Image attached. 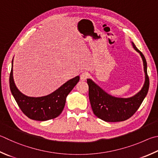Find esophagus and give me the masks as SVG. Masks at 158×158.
Here are the masks:
<instances>
[{
  "label": "esophagus",
  "instance_id": "esophagus-1",
  "mask_svg": "<svg viewBox=\"0 0 158 158\" xmlns=\"http://www.w3.org/2000/svg\"><path fill=\"white\" fill-rule=\"evenodd\" d=\"M88 77V74L87 73H82L81 74H80V79L81 80V81H85V80H86V79Z\"/></svg>",
  "mask_w": 158,
  "mask_h": 158
}]
</instances>
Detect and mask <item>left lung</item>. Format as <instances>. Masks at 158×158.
<instances>
[{
  "label": "left lung",
  "mask_w": 158,
  "mask_h": 158,
  "mask_svg": "<svg viewBox=\"0 0 158 158\" xmlns=\"http://www.w3.org/2000/svg\"><path fill=\"white\" fill-rule=\"evenodd\" d=\"M134 49L142 56L145 73V82L138 93L129 98H119L110 95L91 79H87L88 94L94 114L98 118L108 122L125 121L135 113L147 96L149 88V78L147 74V64L141 52L132 43Z\"/></svg>",
  "instance_id": "obj_1"
}]
</instances>
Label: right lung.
Returning <instances> with one entry per match:
<instances>
[{"instance_id": "right-lung-1", "label": "right lung", "mask_w": 158, "mask_h": 158, "mask_svg": "<svg viewBox=\"0 0 158 158\" xmlns=\"http://www.w3.org/2000/svg\"><path fill=\"white\" fill-rule=\"evenodd\" d=\"M13 60L10 75V87L13 97L23 113L30 119L46 121L56 118L62 113L68 94L79 81V77L70 79L48 95L40 97H27L19 90L13 79Z\"/></svg>"}]
</instances>
